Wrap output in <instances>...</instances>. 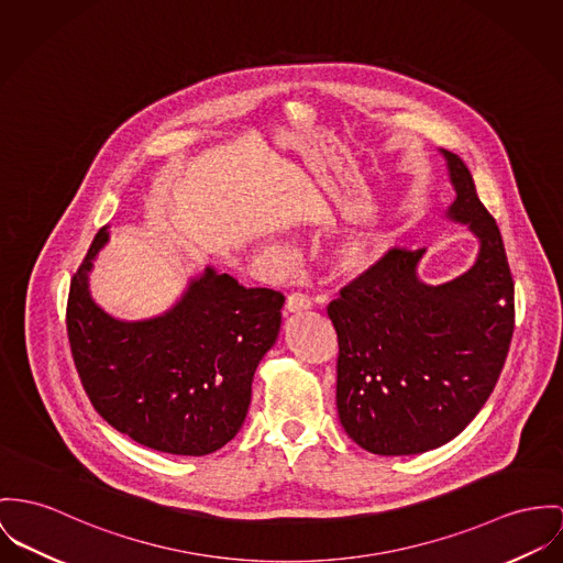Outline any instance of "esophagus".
Masks as SVG:
<instances>
[{
	"label": "esophagus",
	"instance_id": "esophagus-1",
	"mask_svg": "<svg viewBox=\"0 0 563 563\" xmlns=\"http://www.w3.org/2000/svg\"><path fill=\"white\" fill-rule=\"evenodd\" d=\"M312 306V302L308 300V296H303V294H291L289 298H287V303H285V308L289 310V312H303V310H308Z\"/></svg>",
	"mask_w": 563,
	"mask_h": 563
}]
</instances>
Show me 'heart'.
<instances>
[{"mask_svg": "<svg viewBox=\"0 0 563 563\" xmlns=\"http://www.w3.org/2000/svg\"><path fill=\"white\" fill-rule=\"evenodd\" d=\"M384 251H386V244L382 238H377V235L357 238V240L346 242L345 246L339 251V263L346 272H360V269H366L382 260ZM267 255L278 263L289 261V251L283 249L280 244H272L267 249Z\"/></svg>", "mask_w": 563, "mask_h": 563, "instance_id": "heart-1", "label": "heart"}]
</instances>
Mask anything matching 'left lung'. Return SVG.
Here are the masks:
<instances>
[{
    "mask_svg": "<svg viewBox=\"0 0 563 563\" xmlns=\"http://www.w3.org/2000/svg\"><path fill=\"white\" fill-rule=\"evenodd\" d=\"M456 199L445 217L479 240L443 285L418 278L427 249H391L328 306L339 334L336 407L345 433L382 456L429 452L461 433L495 388L515 332V283L495 218L465 163L441 150Z\"/></svg>",
    "mask_w": 563,
    "mask_h": 563,
    "instance_id": "obj_1",
    "label": "left lung"
}]
</instances>
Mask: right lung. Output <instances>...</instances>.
I'll return each instance as SVG.
<instances>
[{
  "mask_svg": "<svg viewBox=\"0 0 563 563\" xmlns=\"http://www.w3.org/2000/svg\"><path fill=\"white\" fill-rule=\"evenodd\" d=\"M102 227L70 283L66 325L93 409L136 443L206 456L242 429L261 357L280 330L285 296L246 289L206 267L167 312L122 321L91 300L89 272Z\"/></svg>",
  "mask_w": 563,
  "mask_h": 563,
  "instance_id": "1",
  "label": "right lung"
}]
</instances>
